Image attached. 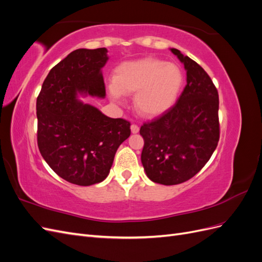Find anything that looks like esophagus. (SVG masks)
<instances>
[{
  "label": "esophagus",
  "instance_id": "esophagus-1",
  "mask_svg": "<svg viewBox=\"0 0 262 262\" xmlns=\"http://www.w3.org/2000/svg\"><path fill=\"white\" fill-rule=\"evenodd\" d=\"M139 130H140V128H139L138 124H134V123H133V124L131 125V132H132V133H138Z\"/></svg>",
  "mask_w": 262,
  "mask_h": 262
}]
</instances>
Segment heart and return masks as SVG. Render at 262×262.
<instances>
[{
	"label": "heart",
	"instance_id": "obj_1",
	"mask_svg": "<svg viewBox=\"0 0 262 262\" xmlns=\"http://www.w3.org/2000/svg\"><path fill=\"white\" fill-rule=\"evenodd\" d=\"M182 82L184 75L175 63L144 58L119 66L109 92L115 99L136 93L134 106L139 114L156 117L172 106Z\"/></svg>",
	"mask_w": 262,
	"mask_h": 262
}]
</instances>
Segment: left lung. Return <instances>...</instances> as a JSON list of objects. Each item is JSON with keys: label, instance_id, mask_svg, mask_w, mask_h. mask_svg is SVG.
Masks as SVG:
<instances>
[{"label": "left lung", "instance_id": "1", "mask_svg": "<svg viewBox=\"0 0 262 262\" xmlns=\"http://www.w3.org/2000/svg\"><path fill=\"white\" fill-rule=\"evenodd\" d=\"M184 63L187 84L177 101L161 116L141 125L144 139L141 161L147 177L171 186L196 175L220 140L219 93L195 61L170 49Z\"/></svg>", "mask_w": 262, "mask_h": 262}]
</instances>
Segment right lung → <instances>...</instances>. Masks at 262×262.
Segmentation results:
<instances>
[{"mask_svg":"<svg viewBox=\"0 0 262 262\" xmlns=\"http://www.w3.org/2000/svg\"><path fill=\"white\" fill-rule=\"evenodd\" d=\"M107 60L106 48L72 51L50 70L37 97L38 148L58 176L78 186L104 180L131 134L128 120L76 99L77 93L105 97L100 69Z\"/></svg>","mask_w":262,"mask_h":262,"instance_id":"1","label":"right lung"}]
</instances>
